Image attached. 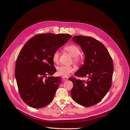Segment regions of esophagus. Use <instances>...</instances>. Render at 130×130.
<instances>
[{
  "mask_svg": "<svg viewBox=\"0 0 130 130\" xmlns=\"http://www.w3.org/2000/svg\"><path fill=\"white\" fill-rule=\"evenodd\" d=\"M63 79L64 80H66L68 79V77H63Z\"/></svg>",
  "mask_w": 130,
  "mask_h": 130,
  "instance_id": "1",
  "label": "esophagus"
}]
</instances>
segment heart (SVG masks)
Instances as JSON below:
<instances>
[{"label": "heart", "instance_id": "b5f03b06", "mask_svg": "<svg viewBox=\"0 0 130 130\" xmlns=\"http://www.w3.org/2000/svg\"><path fill=\"white\" fill-rule=\"evenodd\" d=\"M65 50L69 53L71 55L74 57L73 61L75 64H79L82 62L83 58L79 55L80 51L79 48L75 45H70L65 47ZM59 53L58 51H55L53 54L52 59L54 63H57L59 60ZM74 69L72 66H65L62 65L59 66L57 69V74L60 76L63 77H67L69 75V74L73 73Z\"/></svg>", "mask_w": 130, "mask_h": 130}]
</instances>
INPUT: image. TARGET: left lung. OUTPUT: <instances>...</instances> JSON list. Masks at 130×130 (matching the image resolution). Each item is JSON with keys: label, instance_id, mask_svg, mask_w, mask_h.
<instances>
[{"label": "left lung", "instance_id": "8db88e82", "mask_svg": "<svg viewBox=\"0 0 130 130\" xmlns=\"http://www.w3.org/2000/svg\"><path fill=\"white\" fill-rule=\"evenodd\" d=\"M72 40L80 46L85 56L84 64L74 75L88 79L85 81L69 78L73 83L71 96L78 104L91 106L100 102L111 88L113 60L105 46L92 37L75 36Z\"/></svg>", "mask_w": 130, "mask_h": 130}]
</instances>
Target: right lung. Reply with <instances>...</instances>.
Segmentation results:
<instances>
[{"instance_id": "1", "label": "right lung", "mask_w": 130, "mask_h": 130, "mask_svg": "<svg viewBox=\"0 0 130 130\" xmlns=\"http://www.w3.org/2000/svg\"><path fill=\"white\" fill-rule=\"evenodd\" d=\"M71 37L67 34H38L27 41L20 51L15 77L20 96L27 105L42 108L53 100L61 77L52 76L56 72L53 54Z\"/></svg>"}]
</instances>
